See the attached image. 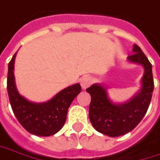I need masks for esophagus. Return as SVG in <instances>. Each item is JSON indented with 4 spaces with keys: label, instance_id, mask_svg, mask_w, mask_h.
<instances>
[{
    "label": "esophagus",
    "instance_id": "1",
    "mask_svg": "<svg viewBox=\"0 0 160 160\" xmlns=\"http://www.w3.org/2000/svg\"><path fill=\"white\" fill-rule=\"evenodd\" d=\"M80 86L81 88H83V89H86L88 87H89L90 85H91V83H92V79L89 77V76H83L81 79L80 80Z\"/></svg>",
    "mask_w": 160,
    "mask_h": 160
}]
</instances>
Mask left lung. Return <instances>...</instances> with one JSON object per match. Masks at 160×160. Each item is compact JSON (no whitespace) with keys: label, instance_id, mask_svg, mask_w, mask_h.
<instances>
[{"label":"left lung","instance_id":"obj_1","mask_svg":"<svg viewBox=\"0 0 160 160\" xmlns=\"http://www.w3.org/2000/svg\"><path fill=\"white\" fill-rule=\"evenodd\" d=\"M132 54L127 61L142 66L141 88L126 102H114L108 88L101 83H95L86 89L91 97L89 105V120L98 132L110 137L127 133L142 120L151 100L154 89L152 65L138 45H133Z\"/></svg>","mask_w":160,"mask_h":160}]
</instances>
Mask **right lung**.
<instances>
[{"mask_svg": "<svg viewBox=\"0 0 160 160\" xmlns=\"http://www.w3.org/2000/svg\"><path fill=\"white\" fill-rule=\"evenodd\" d=\"M17 52L13 55L8 66L7 89L11 108L18 121L28 132L34 135L51 136L58 132L66 121L68 108L73 99L80 94L79 83L63 88L50 100L37 103L27 99L18 91L14 62Z\"/></svg>", "mask_w": 160, "mask_h": 160, "instance_id": "1", "label": "right lung"}]
</instances>
